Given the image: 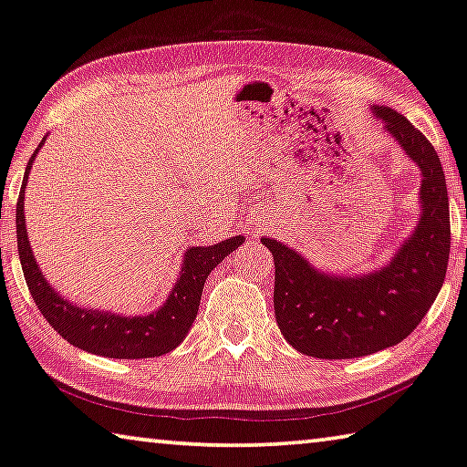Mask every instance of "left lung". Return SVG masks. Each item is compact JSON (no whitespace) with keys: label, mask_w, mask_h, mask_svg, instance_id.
I'll use <instances>...</instances> for the list:
<instances>
[{"label":"left lung","mask_w":467,"mask_h":467,"mask_svg":"<svg viewBox=\"0 0 467 467\" xmlns=\"http://www.w3.org/2000/svg\"><path fill=\"white\" fill-rule=\"evenodd\" d=\"M374 116L422 171L420 221L393 261L362 277H331L285 244L263 238L275 261V318L289 346L312 358L348 360L403 341L445 281L451 223L437 150L401 113L374 107Z\"/></svg>","instance_id":"left-lung-1"}]
</instances>
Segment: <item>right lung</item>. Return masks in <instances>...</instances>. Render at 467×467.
I'll return each instance as SVG.
<instances>
[{
  "mask_svg": "<svg viewBox=\"0 0 467 467\" xmlns=\"http://www.w3.org/2000/svg\"><path fill=\"white\" fill-rule=\"evenodd\" d=\"M36 152H39V149L35 150V155ZM35 155L30 157L26 165L16 202V234L22 273H25L28 292L45 320L67 343L105 358H124V360H130V358H155L178 348L194 323L206 277L229 252L242 246V235L213 244V246L190 248L183 254V266L178 284L173 285L167 302L152 315L128 318L113 315V312L78 308V306H72L56 294V289L43 277L39 265H36L33 252H30L25 221V188Z\"/></svg>",
  "mask_w": 467,
  "mask_h": 467,
  "instance_id": "add662e5",
  "label": "right lung"
}]
</instances>
